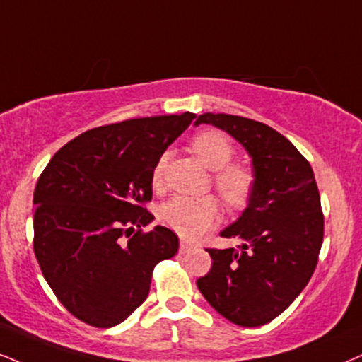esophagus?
Wrapping results in <instances>:
<instances>
[{"mask_svg":"<svg viewBox=\"0 0 362 362\" xmlns=\"http://www.w3.org/2000/svg\"><path fill=\"white\" fill-rule=\"evenodd\" d=\"M194 244H190V242H187L184 239H180V247H178V250H180V254H187L190 252L192 249H194Z\"/></svg>","mask_w":362,"mask_h":362,"instance_id":"34e87169","label":"esophagus"}]
</instances>
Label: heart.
Masks as SVG:
<instances>
[{
    "label": "heart",
    "mask_w": 362,
    "mask_h": 362,
    "mask_svg": "<svg viewBox=\"0 0 362 362\" xmlns=\"http://www.w3.org/2000/svg\"><path fill=\"white\" fill-rule=\"evenodd\" d=\"M192 150L205 167L214 173V187L228 207L239 209L249 202L254 192V173L239 163H228L234 157V147L226 135L217 130H204L192 139ZM165 158H160L153 168V185L162 180ZM221 217V207L212 195H175L160 205L158 218L168 228L185 239H195L209 230Z\"/></svg>",
    "instance_id": "1"
}]
</instances>
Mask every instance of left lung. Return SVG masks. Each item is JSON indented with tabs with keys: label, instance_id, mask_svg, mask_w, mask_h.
<instances>
[{
	"label": "left lung",
	"instance_id": "left-lung-1",
	"mask_svg": "<svg viewBox=\"0 0 362 362\" xmlns=\"http://www.w3.org/2000/svg\"><path fill=\"white\" fill-rule=\"evenodd\" d=\"M252 157L254 192L222 237H237V249H207L212 267L197 281L207 303L237 326L271 322L308 286L324 239V215L314 172L286 136L250 118L204 113Z\"/></svg>",
	"mask_w": 362,
	"mask_h": 362
}]
</instances>
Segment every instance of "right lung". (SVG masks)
<instances>
[{"instance_id":"obj_1","label":"right lung","mask_w":362,"mask_h":362,"mask_svg":"<svg viewBox=\"0 0 362 362\" xmlns=\"http://www.w3.org/2000/svg\"><path fill=\"white\" fill-rule=\"evenodd\" d=\"M195 113L132 118L91 128L62 147L35 187L33 249L41 272L68 313L113 327L147 299L153 267L178 250L157 226L153 168ZM134 235H131V232Z\"/></svg>"}]
</instances>
